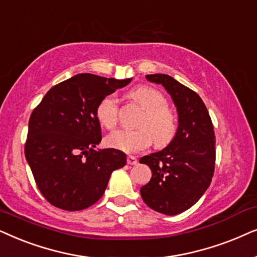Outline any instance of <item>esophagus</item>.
I'll return each instance as SVG.
<instances>
[{
  "instance_id": "esophagus-1",
  "label": "esophagus",
  "mask_w": 257,
  "mask_h": 257,
  "mask_svg": "<svg viewBox=\"0 0 257 257\" xmlns=\"http://www.w3.org/2000/svg\"><path fill=\"white\" fill-rule=\"evenodd\" d=\"M126 163H128L129 166H136V164H138V159L134 156H128L126 157Z\"/></svg>"
}]
</instances>
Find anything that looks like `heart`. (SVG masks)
Wrapping results in <instances>:
<instances>
[{"label": "heart", "mask_w": 257, "mask_h": 257, "mask_svg": "<svg viewBox=\"0 0 257 257\" xmlns=\"http://www.w3.org/2000/svg\"><path fill=\"white\" fill-rule=\"evenodd\" d=\"M133 100L141 105L142 117L136 131H117L105 138V145L126 154L142 152L154 141L156 147L172 142L177 131L175 115L169 110L164 95L148 85L138 87L131 93ZM117 101L112 95L102 98L96 108V118L102 126L112 129L117 122Z\"/></svg>", "instance_id": "heart-1"}]
</instances>
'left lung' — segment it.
<instances>
[{
	"label": "left lung",
	"instance_id": "8db88e82",
	"mask_svg": "<svg viewBox=\"0 0 257 257\" xmlns=\"http://www.w3.org/2000/svg\"><path fill=\"white\" fill-rule=\"evenodd\" d=\"M163 85L179 114L176 134L166 148L140 159L152 179L140 190L147 206L164 215L189 209L210 186L215 167V134L202 98L166 74L147 75Z\"/></svg>",
	"mask_w": 257,
	"mask_h": 257
}]
</instances>
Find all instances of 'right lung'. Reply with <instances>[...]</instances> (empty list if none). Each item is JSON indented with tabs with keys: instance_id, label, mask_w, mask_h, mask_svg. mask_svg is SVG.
I'll return each instance as SVG.
<instances>
[{
	"instance_id": "add662e5",
	"label": "right lung",
	"mask_w": 257,
	"mask_h": 257,
	"mask_svg": "<svg viewBox=\"0 0 257 257\" xmlns=\"http://www.w3.org/2000/svg\"><path fill=\"white\" fill-rule=\"evenodd\" d=\"M131 81L75 75L51 88L34 109L25 154L37 187L53 206L69 211L93 206L111 173L125 166L121 150L96 148L102 140L96 108Z\"/></svg>"
}]
</instances>
